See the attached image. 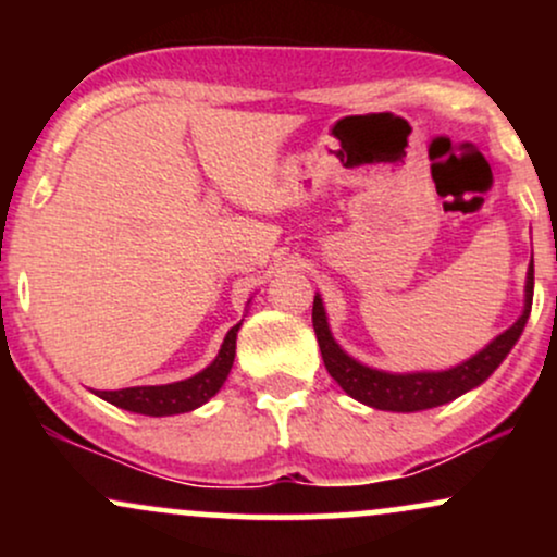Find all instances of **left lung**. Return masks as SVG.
I'll list each match as a JSON object with an SVG mask.
<instances>
[{"mask_svg":"<svg viewBox=\"0 0 557 557\" xmlns=\"http://www.w3.org/2000/svg\"><path fill=\"white\" fill-rule=\"evenodd\" d=\"M534 298V257L529 261L527 285H523V311L521 317L510 324L508 330L500 332L495 341L484 345L479 354L471 356L450 369H440V372H385V369L367 367V363L356 361L354 356L345 354L332 337L327 311H324L322 296H314V311H311V322L322 350L324 367L332 380L341 385L345 393L363 406L380 408V411L395 413H413L426 411V408L445 406V403L461 398L463 393L482 385L487 376L495 372L510 354L516 343H519L523 327H527L529 311H532Z\"/></svg>","mask_w":557,"mask_h":557,"instance_id":"8db88e82","label":"left lung"}]
</instances>
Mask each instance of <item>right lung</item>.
Masks as SVG:
<instances>
[{
    "label": "right lung",
    "instance_id": "add662e5",
    "mask_svg": "<svg viewBox=\"0 0 557 557\" xmlns=\"http://www.w3.org/2000/svg\"><path fill=\"white\" fill-rule=\"evenodd\" d=\"M251 304V300H248ZM243 319L235 327H230L225 341L220 345V354L207 369L188 376V380L170 382V385H144V387H123V389H96L101 400L112 406L125 408V411L144 413V417H175V413H188L194 408L212 400L220 387L225 385L230 369L235 361V341H238Z\"/></svg>",
    "mask_w": 557,
    "mask_h": 557
}]
</instances>
